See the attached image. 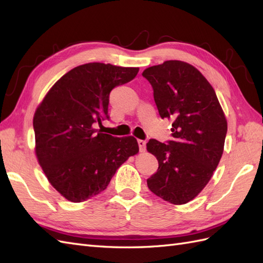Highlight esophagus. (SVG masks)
I'll return each instance as SVG.
<instances>
[{
    "label": "esophagus",
    "mask_w": 263,
    "mask_h": 263,
    "mask_svg": "<svg viewBox=\"0 0 263 263\" xmlns=\"http://www.w3.org/2000/svg\"><path fill=\"white\" fill-rule=\"evenodd\" d=\"M137 143H138V146H139V151L145 152V149H146V141H143V139H138Z\"/></svg>",
    "instance_id": "34e87169"
}]
</instances>
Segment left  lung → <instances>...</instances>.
Segmentation results:
<instances>
[{
  "mask_svg": "<svg viewBox=\"0 0 263 263\" xmlns=\"http://www.w3.org/2000/svg\"><path fill=\"white\" fill-rule=\"evenodd\" d=\"M161 118L172 119L173 141L149 139L159 161L148 189L174 205L194 199L205 188L223 155L227 121L206 78L190 64L166 61L145 69Z\"/></svg>",
  "mask_w": 263,
  "mask_h": 263,
  "instance_id": "8db88e82",
  "label": "left lung"
}]
</instances>
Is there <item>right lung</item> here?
Returning a JSON list of instances; mask_svg holds the SVG:
<instances>
[{
  "label": "right lung",
  "mask_w": 263,
  "mask_h": 263,
  "mask_svg": "<svg viewBox=\"0 0 263 263\" xmlns=\"http://www.w3.org/2000/svg\"><path fill=\"white\" fill-rule=\"evenodd\" d=\"M138 67L87 63L57 81L33 116L36 155L50 184L72 202L107 188L122 163L138 153L136 138L96 129L109 119V95L129 82Z\"/></svg>",
  "instance_id": "add662e5"
}]
</instances>
